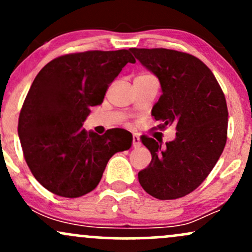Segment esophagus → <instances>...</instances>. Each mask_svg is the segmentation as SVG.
<instances>
[{"instance_id":"1","label":"esophagus","mask_w":252,"mask_h":252,"mask_svg":"<svg viewBox=\"0 0 252 252\" xmlns=\"http://www.w3.org/2000/svg\"><path fill=\"white\" fill-rule=\"evenodd\" d=\"M141 146V138L138 135H134L132 136V147L134 148H138Z\"/></svg>"}]
</instances>
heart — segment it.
I'll list each match as a JSON object with an SVG mask.
<instances>
[{
	"label": "heart",
	"mask_w": 252,
	"mask_h": 252,
	"mask_svg": "<svg viewBox=\"0 0 252 252\" xmlns=\"http://www.w3.org/2000/svg\"><path fill=\"white\" fill-rule=\"evenodd\" d=\"M144 76H146V74H144Z\"/></svg>",
	"instance_id": "b5f03b06"
}]
</instances>
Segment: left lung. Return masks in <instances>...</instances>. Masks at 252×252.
Listing matches in <instances>:
<instances>
[{"label":"left lung","instance_id":"1","mask_svg":"<svg viewBox=\"0 0 252 252\" xmlns=\"http://www.w3.org/2000/svg\"><path fill=\"white\" fill-rule=\"evenodd\" d=\"M161 84L162 94L152 115L160 128L174 126L176 137L162 141L143 136L152 161L138 173L148 194L172 200L193 192L220 158L227 135V105L212 71L198 58L166 48H130Z\"/></svg>","mask_w":252,"mask_h":252}]
</instances>
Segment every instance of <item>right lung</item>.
Returning <instances> with one entry per match:
<instances>
[{"instance_id":"obj_1","label":"right lung","mask_w":252,"mask_h":252,"mask_svg":"<svg viewBox=\"0 0 252 252\" xmlns=\"http://www.w3.org/2000/svg\"><path fill=\"white\" fill-rule=\"evenodd\" d=\"M134 57L128 50L88 51L56 58L32 84L19 117V137L32 174L54 194L78 198L102 179L112 155L129 149L124 129L86 131L90 108Z\"/></svg>"}]
</instances>
